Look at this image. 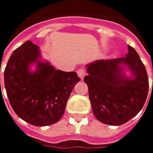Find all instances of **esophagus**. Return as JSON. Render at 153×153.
<instances>
[{"label": "esophagus", "mask_w": 153, "mask_h": 153, "mask_svg": "<svg viewBox=\"0 0 153 153\" xmlns=\"http://www.w3.org/2000/svg\"><path fill=\"white\" fill-rule=\"evenodd\" d=\"M77 74H78V75H79V77L81 79H83L85 75V70L84 68H79V69H78Z\"/></svg>", "instance_id": "esophagus-1"}]
</instances>
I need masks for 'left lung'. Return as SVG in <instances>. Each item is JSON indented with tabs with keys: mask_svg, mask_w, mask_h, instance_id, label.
<instances>
[{
	"mask_svg": "<svg viewBox=\"0 0 153 153\" xmlns=\"http://www.w3.org/2000/svg\"><path fill=\"white\" fill-rule=\"evenodd\" d=\"M123 66L133 72L131 79L124 75ZM86 68L88 74L84 81L99 121L120 126L140 112L148 94L149 82L146 68L132 47L128 46L126 58L97 60Z\"/></svg>",
	"mask_w": 153,
	"mask_h": 153,
	"instance_id": "1",
	"label": "left lung"
}]
</instances>
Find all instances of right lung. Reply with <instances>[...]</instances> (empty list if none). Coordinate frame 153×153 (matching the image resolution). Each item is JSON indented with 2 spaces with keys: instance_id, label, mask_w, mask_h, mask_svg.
<instances>
[{
  "instance_id": "right-lung-1",
  "label": "right lung",
  "mask_w": 153,
  "mask_h": 153,
  "mask_svg": "<svg viewBox=\"0 0 153 153\" xmlns=\"http://www.w3.org/2000/svg\"><path fill=\"white\" fill-rule=\"evenodd\" d=\"M39 57L38 47L25 42L13 51L7 62L4 84L16 114L29 124L44 126L61 119L80 79L75 72L56 70L49 63L38 61ZM33 62L37 63V70L31 73L29 67Z\"/></svg>"
}]
</instances>
